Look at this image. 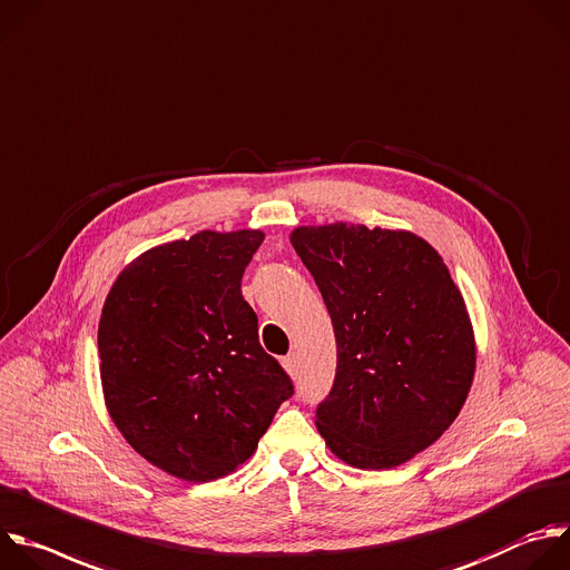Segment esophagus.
<instances>
[{
    "label": "esophagus",
    "instance_id": "34e87169",
    "mask_svg": "<svg viewBox=\"0 0 570 570\" xmlns=\"http://www.w3.org/2000/svg\"><path fill=\"white\" fill-rule=\"evenodd\" d=\"M281 364H283V368H285V373H287V375H292V377L296 375V371H298V368H296V355H287V357H283V362H281Z\"/></svg>",
    "mask_w": 570,
    "mask_h": 570
}]
</instances>
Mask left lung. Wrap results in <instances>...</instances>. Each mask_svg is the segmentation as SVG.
I'll list each match as a JSON object with an SVG mask.
<instances>
[{"mask_svg":"<svg viewBox=\"0 0 570 570\" xmlns=\"http://www.w3.org/2000/svg\"><path fill=\"white\" fill-rule=\"evenodd\" d=\"M289 243L314 276L336 338V377L316 429L336 459L393 470L459 417L476 371L465 298L440 254L404 229L332 222Z\"/></svg>","mask_w":570,"mask_h":570,"instance_id":"obj_1","label":"left lung"}]
</instances>
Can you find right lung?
I'll use <instances>...</instances> for the list:
<instances>
[{"mask_svg":"<svg viewBox=\"0 0 570 570\" xmlns=\"http://www.w3.org/2000/svg\"><path fill=\"white\" fill-rule=\"evenodd\" d=\"M261 229L199 232L144 252L98 323L107 413L155 468L188 483L236 472L294 393L258 341L243 274Z\"/></svg>","mask_w":570,"mask_h":570,"instance_id":"obj_1","label":"right lung"}]
</instances>
